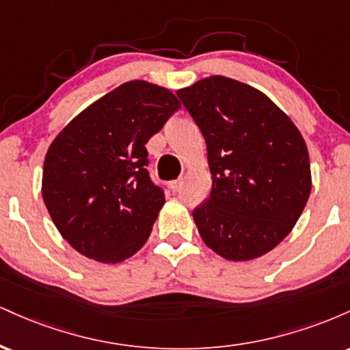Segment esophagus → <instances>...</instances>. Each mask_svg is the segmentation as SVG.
I'll return each mask as SVG.
<instances>
[{
  "instance_id": "esophagus-1",
  "label": "esophagus",
  "mask_w": 350,
  "mask_h": 350,
  "mask_svg": "<svg viewBox=\"0 0 350 350\" xmlns=\"http://www.w3.org/2000/svg\"><path fill=\"white\" fill-rule=\"evenodd\" d=\"M170 187H171V191H172V192H178L179 189L183 187V180H180V179L171 180V183H170Z\"/></svg>"
}]
</instances>
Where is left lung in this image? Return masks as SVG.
Listing matches in <instances>:
<instances>
[{
    "label": "left lung",
    "instance_id": "obj_1",
    "mask_svg": "<svg viewBox=\"0 0 350 350\" xmlns=\"http://www.w3.org/2000/svg\"><path fill=\"white\" fill-rule=\"evenodd\" d=\"M176 94L207 146L212 191L192 212L204 243L232 262L258 258L290 234L311 194L303 135L239 80L212 75Z\"/></svg>",
    "mask_w": 350,
    "mask_h": 350
}]
</instances>
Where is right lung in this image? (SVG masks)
I'll list each match as a JSON object with an SVG mask.
<instances>
[{
  "mask_svg": "<svg viewBox=\"0 0 350 350\" xmlns=\"http://www.w3.org/2000/svg\"><path fill=\"white\" fill-rule=\"evenodd\" d=\"M178 108L171 90L131 80L80 111L51 143L44 204L83 256L120 263L146 243L166 199L148 174L144 144Z\"/></svg>",
  "mask_w": 350,
  "mask_h": 350,
  "instance_id": "add662e5",
  "label": "right lung"
}]
</instances>
